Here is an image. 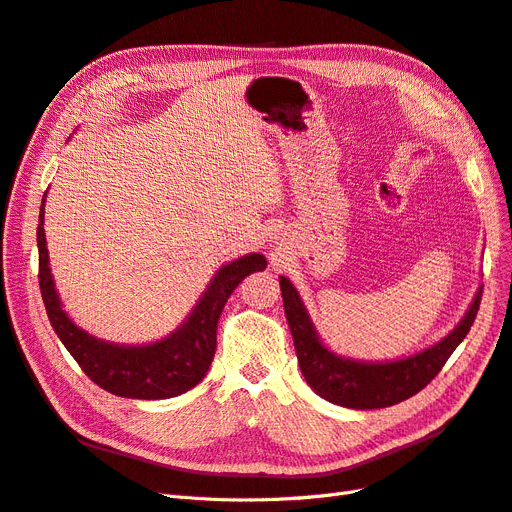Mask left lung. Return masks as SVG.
I'll use <instances>...</instances> for the list:
<instances>
[{
  "mask_svg": "<svg viewBox=\"0 0 512 512\" xmlns=\"http://www.w3.org/2000/svg\"><path fill=\"white\" fill-rule=\"evenodd\" d=\"M284 312L305 382L331 404L352 410H376L399 404L438 376L448 356L466 339L476 318L483 288H478L468 312L440 342L393 361H359L333 352L322 342L299 290L280 275Z\"/></svg>",
  "mask_w": 512,
  "mask_h": 512,
  "instance_id": "1",
  "label": "left lung"
}]
</instances>
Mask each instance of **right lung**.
<instances>
[{
    "label": "right lung",
    "instance_id": "right-lung-1",
    "mask_svg": "<svg viewBox=\"0 0 512 512\" xmlns=\"http://www.w3.org/2000/svg\"><path fill=\"white\" fill-rule=\"evenodd\" d=\"M44 203L46 194L42 196L36 232L40 292L51 327L74 356V361L104 391L119 397L170 399L194 389L211 367L215 339H218V320L228 297L247 275L267 269V258L254 252L226 262L222 269L215 271L188 318L158 342L136 346L106 342L81 329L61 305L49 267V250H46Z\"/></svg>",
    "mask_w": 512,
    "mask_h": 512
}]
</instances>
